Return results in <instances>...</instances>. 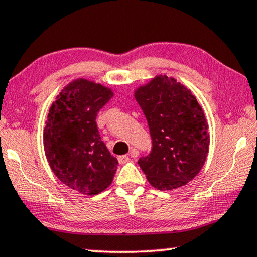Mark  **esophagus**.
Returning <instances> with one entry per match:
<instances>
[{
  "instance_id": "obj_1",
  "label": "esophagus",
  "mask_w": 257,
  "mask_h": 257,
  "mask_svg": "<svg viewBox=\"0 0 257 257\" xmlns=\"http://www.w3.org/2000/svg\"><path fill=\"white\" fill-rule=\"evenodd\" d=\"M134 153H136V151H133L132 154L134 155ZM117 160H118L119 164L123 165V164H126V162L131 160V157H128V155H121V157L117 158Z\"/></svg>"
}]
</instances>
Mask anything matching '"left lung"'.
Listing matches in <instances>:
<instances>
[{
    "label": "left lung",
    "mask_w": 257,
    "mask_h": 257,
    "mask_svg": "<svg viewBox=\"0 0 257 257\" xmlns=\"http://www.w3.org/2000/svg\"><path fill=\"white\" fill-rule=\"evenodd\" d=\"M147 118L153 149L138 164L161 191L185 186L203 168L210 147L209 123L196 96L173 77L158 74L134 90Z\"/></svg>",
    "instance_id": "obj_1"
}]
</instances>
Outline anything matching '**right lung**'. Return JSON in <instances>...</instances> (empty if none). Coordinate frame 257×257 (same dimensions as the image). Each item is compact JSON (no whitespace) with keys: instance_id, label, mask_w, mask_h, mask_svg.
<instances>
[{"instance_id":"add662e5","label":"right lung","mask_w":257,"mask_h":257,"mask_svg":"<svg viewBox=\"0 0 257 257\" xmlns=\"http://www.w3.org/2000/svg\"><path fill=\"white\" fill-rule=\"evenodd\" d=\"M113 96L111 87L85 78L64 86L48 110L44 151L52 172L77 192L95 196L113 180L118 162L100 140L96 116Z\"/></svg>"}]
</instances>
